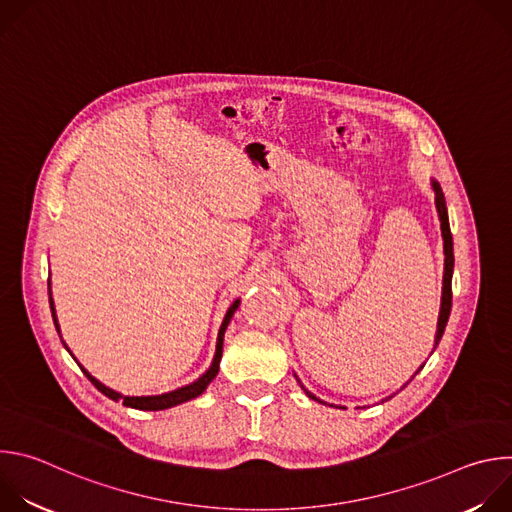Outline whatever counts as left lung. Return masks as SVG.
<instances>
[{"instance_id": "1", "label": "left lung", "mask_w": 512, "mask_h": 512, "mask_svg": "<svg viewBox=\"0 0 512 512\" xmlns=\"http://www.w3.org/2000/svg\"><path fill=\"white\" fill-rule=\"evenodd\" d=\"M431 188L435 192V208H437V216H440V229H442V239H444V287H442V306H440V318H437V330H435V344H433V350L435 346L440 344L442 336H444V330H446V324H448V318H450V312H452V273H454V241H452V231H450V221H448V208H446V198H444V192H442V186L437 184L435 180H431ZM431 350V352H433ZM423 369V364L419 367V371ZM417 371V373H419ZM415 373V375H417ZM413 379V377H411ZM300 383V379H298ZM302 385V383H300ZM405 387V385H403ZM304 393L318 401V403H324L322 399H318L314 393H310L304 385H302ZM393 397V395H391ZM391 397L383 399V401H389ZM326 405V403H324ZM334 407V405H332ZM344 409V407H340Z\"/></svg>"}]
</instances>
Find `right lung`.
Here are the masks:
<instances>
[{"label": "right lung", "mask_w": 512, "mask_h": 512, "mask_svg": "<svg viewBox=\"0 0 512 512\" xmlns=\"http://www.w3.org/2000/svg\"><path fill=\"white\" fill-rule=\"evenodd\" d=\"M48 300H50V312H52L54 326H56V330H58V334H60V326H58V320H56V310H54V302H52V294H50V277H48ZM239 304H241V300H235V302L231 304V308L227 310V316H225V320H223V324H221V330H218L216 352H214L210 369H208L202 377H198L194 383H190V385H186V387H180V389H176V391L162 393V395H150V397H127V395H121V393H117V391L105 387V385H103L101 381H97L85 367H81L79 362H77V364L81 367V371L87 375V379H89L105 397H109V399H113V401H123L125 407L139 409V411H162V409L176 407V405H180V403H186V401L196 399L198 395H202V393L206 391V387L210 385V381L218 375V364H221V358H223V338H225V330H227V326H229L233 314L237 312ZM64 346H66V344H64ZM66 350H68V348H66ZM68 352H70V350H68Z\"/></svg>", "instance_id": "obj_1"}]
</instances>
